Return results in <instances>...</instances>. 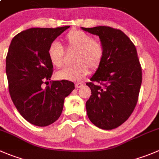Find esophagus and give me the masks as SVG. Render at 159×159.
<instances>
[{
	"label": "esophagus",
	"instance_id": "34e87169",
	"mask_svg": "<svg viewBox=\"0 0 159 159\" xmlns=\"http://www.w3.org/2000/svg\"><path fill=\"white\" fill-rule=\"evenodd\" d=\"M83 85H84V84H83L82 83H76V84H75V87L77 89L80 88V87H83Z\"/></svg>",
	"mask_w": 159,
	"mask_h": 159
}]
</instances>
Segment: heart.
I'll return each instance as SVG.
<instances>
[{
    "label": "heart",
    "mask_w": 159,
    "mask_h": 159,
    "mask_svg": "<svg viewBox=\"0 0 159 159\" xmlns=\"http://www.w3.org/2000/svg\"><path fill=\"white\" fill-rule=\"evenodd\" d=\"M68 48L76 51L74 61L76 64L68 66L56 72L58 80L69 81H80L90 72L97 70L103 62L105 58V48L100 41L93 40L88 33L78 30H71L65 37ZM50 62L57 68L65 65V51L58 42H53L48 50Z\"/></svg>",
    "instance_id": "1"
}]
</instances>
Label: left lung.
Wrapping results in <instances>:
<instances>
[{
  "label": "left lung",
  "mask_w": 159,
  "mask_h": 159,
  "mask_svg": "<svg viewBox=\"0 0 159 159\" xmlns=\"http://www.w3.org/2000/svg\"><path fill=\"white\" fill-rule=\"evenodd\" d=\"M82 30L98 36L105 48L103 62L87 84L92 94L86 102L87 116L101 129H115L129 119L138 101L142 70L137 49L120 30Z\"/></svg>",
  "instance_id": "8db88e82"
}]
</instances>
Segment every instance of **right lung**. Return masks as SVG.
<instances>
[{"instance_id": "right-lung-1", "label": "right lung", "mask_w": 159, "mask_h": 159, "mask_svg": "<svg viewBox=\"0 0 159 159\" xmlns=\"http://www.w3.org/2000/svg\"><path fill=\"white\" fill-rule=\"evenodd\" d=\"M69 27L29 29L17 34L9 46L6 74L11 98L21 116L35 126L55 122L62 112L65 98L75 89L68 80L52 81L42 87L53 73L48 48Z\"/></svg>"}]
</instances>
